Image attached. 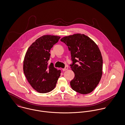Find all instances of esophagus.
Wrapping results in <instances>:
<instances>
[{
    "label": "esophagus",
    "instance_id": "34e87169",
    "mask_svg": "<svg viewBox=\"0 0 125 125\" xmlns=\"http://www.w3.org/2000/svg\"><path fill=\"white\" fill-rule=\"evenodd\" d=\"M68 67H66L64 69H62V70H63V71H66V70H68Z\"/></svg>",
    "mask_w": 125,
    "mask_h": 125
}]
</instances>
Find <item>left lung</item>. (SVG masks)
Listing matches in <instances>:
<instances>
[{"mask_svg": "<svg viewBox=\"0 0 125 125\" xmlns=\"http://www.w3.org/2000/svg\"><path fill=\"white\" fill-rule=\"evenodd\" d=\"M60 40L68 46L73 61L70 68L75 76L70 83L71 87L81 94H90L97 87L103 74V58L98 46L84 34L65 36Z\"/></svg>", "mask_w": 125, "mask_h": 125, "instance_id": "1", "label": "left lung"}]
</instances>
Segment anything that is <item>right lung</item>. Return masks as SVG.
Segmentation results:
<instances>
[{"instance_id":"add662e5","label":"right lung","mask_w":125,"mask_h":125,"mask_svg":"<svg viewBox=\"0 0 125 125\" xmlns=\"http://www.w3.org/2000/svg\"><path fill=\"white\" fill-rule=\"evenodd\" d=\"M60 37L44 35L37 39L28 48L23 60V71L29 83L37 92L47 93L56 87L61 71L48 66L50 51Z\"/></svg>"}]
</instances>
